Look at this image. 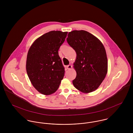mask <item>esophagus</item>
<instances>
[{"mask_svg":"<svg viewBox=\"0 0 133 133\" xmlns=\"http://www.w3.org/2000/svg\"><path fill=\"white\" fill-rule=\"evenodd\" d=\"M67 69L68 70H70V69H72V66L71 65H70V64H69V65H67Z\"/></svg>","mask_w":133,"mask_h":133,"instance_id":"1","label":"esophagus"}]
</instances>
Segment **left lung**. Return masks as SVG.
<instances>
[{"label":"left lung","mask_w":133,"mask_h":133,"mask_svg":"<svg viewBox=\"0 0 133 133\" xmlns=\"http://www.w3.org/2000/svg\"><path fill=\"white\" fill-rule=\"evenodd\" d=\"M68 37V43L77 54L74 63L77 75L73 84L82 93L92 92L99 87L108 72L105 48L98 38L84 30L73 31Z\"/></svg>","instance_id":"left-lung-1"}]
</instances>
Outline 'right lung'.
<instances>
[{"instance_id": "obj_1", "label": "right lung", "mask_w": 133, "mask_h": 133, "mask_svg": "<svg viewBox=\"0 0 133 133\" xmlns=\"http://www.w3.org/2000/svg\"><path fill=\"white\" fill-rule=\"evenodd\" d=\"M68 32L52 31L37 38L28 53L26 70L33 87L42 94L51 95L59 88L64 68L58 55Z\"/></svg>"}]
</instances>
